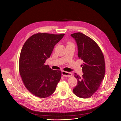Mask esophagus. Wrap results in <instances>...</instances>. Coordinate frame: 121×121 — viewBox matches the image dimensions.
<instances>
[{
    "label": "esophagus",
    "instance_id": "34e87169",
    "mask_svg": "<svg viewBox=\"0 0 121 121\" xmlns=\"http://www.w3.org/2000/svg\"><path fill=\"white\" fill-rule=\"evenodd\" d=\"M62 74L63 76L66 77H71L72 76V73L70 72H66L65 71H62Z\"/></svg>",
    "mask_w": 121,
    "mask_h": 121
}]
</instances>
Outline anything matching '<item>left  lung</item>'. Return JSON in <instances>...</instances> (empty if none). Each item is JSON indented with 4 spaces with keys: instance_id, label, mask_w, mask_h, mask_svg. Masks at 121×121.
Instances as JSON below:
<instances>
[{
    "instance_id": "left-lung-1",
    "label": "left lung",
    "mask_w": 121,
    "mask_h": 121,
    "mask_svg": "<svg viewBox=\"0 0 121 121\" xmlns=\"http://www.w3.org/2000/svg\"><path fill=\"white\" fill-rule=\"evenodd\" d=\"M78 47V56L84 62L82 65V77L74 73L78 84L73 89L79 97H91L98 89L105 76V64L103 54L96 43L82 33L71 34Z\"/></svg>"
}]
</instances>
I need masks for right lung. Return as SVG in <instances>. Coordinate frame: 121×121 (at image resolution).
Returning a JSON list of instances; mask_svg holds the SVG:
<instances>
[{
	"label": "right lung",
	"mask_w": 121,
	"mask_h": 121,
	"mask_svg": "<svg viewBox=\"0 0 121 121\" xmlns=\"http://www.w3.org/2000/svg\"><path fill=\"white\" fill-rule=\"evenodd\" d=\"M64 35L39 33L31 36L22 49L19 72L26 89L36 96H50L61 79V71L52 70L45 63Z\"/></svg>",
	"instance_id": "right-lung-1"
}]
</instances>
